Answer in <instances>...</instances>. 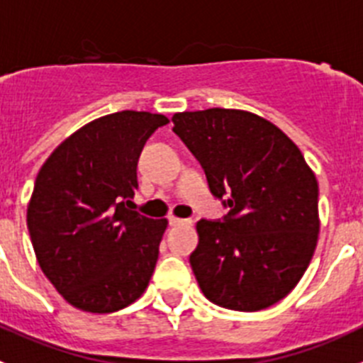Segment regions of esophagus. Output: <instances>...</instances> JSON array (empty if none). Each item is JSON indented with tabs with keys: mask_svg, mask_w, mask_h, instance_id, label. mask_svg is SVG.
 Masks as SVG:
<instances>
[{
	"mask_svg": "<svg viewBox=\"0 0 363 363\" xmlns=\"http://www.w3.org/2000/svg\"><path fill=\"white\" fill-rule=\"evenodd\" d=\"M168 222H169V226H181V224H189V220H184V218H179V217H174V215H172V217L168 218Z\"/></svg>",
	"mask_w": 363,
	"mask_h": 363,
	"instance_id": "esophagus-1",
	"label": "esophagus"
}]
</instances>
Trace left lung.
Returning <instances> with one entry per match:
<instances>
[{
	"label": "left lung",
	"instance_id": "1",
	"mask_svg": "<svg viewBox=\"0 0 363 363\" xmlns=\"http://www.w3.org/2000/svg\"><path fill=\"white\" fill-rule=\"evenodd\" d=\"M174 132L230 208L197 222L189 264L210 302L260 311L302 279L318 240V182L298 146L273 123L244 110L208 108L172 117Z\"/></svg>",
	"mask_w": 363,
	"mask_h": 363
}]
</instances>
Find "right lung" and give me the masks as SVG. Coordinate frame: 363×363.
Wrapping results in <instances>:
<instances>
[{"mask_svg":"<svg viewBox=\"0 0 363 363\" xmlns=\"http://www.w3.org/2000/svg\"><path fill=\"white\" fill-rule=\"evenodd\" d=\"M168 117L123 112L99 117L65 139L35 177L27 224L35 259L74 308L113 313L148 287L168 220L128 210L137 161Z\"/></svg>","mask_w":363,"mask_h":363,"instance_id":"add662e5","label":"right lung"}]
</instances>
